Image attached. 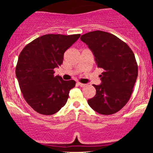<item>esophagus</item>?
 <instances>
[{
	"label": "esophagus",
	"instance_id": "esophagus-1",
	"mask_svg": "<svg viewBox=\"0 0 153 153\" xmlns=\"http://www.w3.org/2000/svg\"><path fill=\"white\" fill-rule=\"evenodd\" d=\"M77 83H78V85H79V86H80V87H82V88L85 87V85H86V84H84V83H81V82H77Z\"/></svg>",
	"mask_w": 153,
	"mask_h": 153
}]
</instances>
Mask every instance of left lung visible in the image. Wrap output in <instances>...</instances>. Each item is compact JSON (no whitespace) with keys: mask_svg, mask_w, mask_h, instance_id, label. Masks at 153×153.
<instances>
[{"mask_svg":"<svg viewBox=\"0 0 153 153\" xmlns=\"http://www.w3.org/2000/svg\"><path fill=\"white\" fill-rule=\"evenodd\" d=\"M80 40L88 45L96 65L103 71L101 84L94 85L96 94L88 103L100 114H115L128 102L137 78L134 54L127 44L106 31H91L82 35Z\"/></svg>","mask_w":153,"mask_h":153,"instance_id":"left-lung-1","label":"left lung"}]
</instances>
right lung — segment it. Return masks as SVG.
<instances>
[{
	"mask_svg": "<svg viewBox=\"0 0 153 153\" xmlns=\"http://www.w3.org/2000/svg\"><path fill=\"white\" fill-rule=\"evenodd\" d=\"M80 34H46L23 49L18 59L16 75L24 99L34 111L44 115L57 113L65 105L73 80L54 76V69L63 62L65 52Z\"/></svg>",
	"mask_w": 153,
	"mask_h": 153,
	"instance_id": "obj_1",
	"label": "right lung"
}]
</instances>
